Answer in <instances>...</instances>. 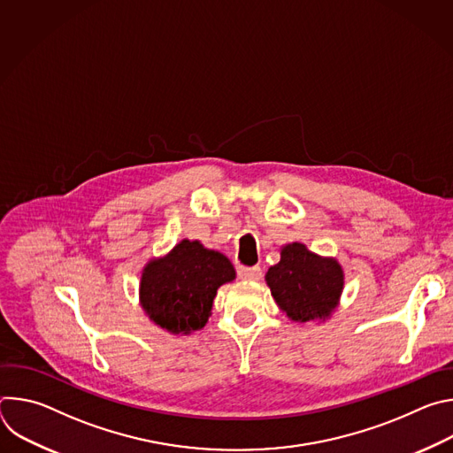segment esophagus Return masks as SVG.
Wrapping results in <instances>:
<instances>
[{
    "instance_id": "esophagus-1",
    "label": "esophagus",
    "mask_w": 453,
    "mask_h": 453,
    "mask_svg": "<svg viewBox=\"0 0 453 453\" xmlns=\"http://www.w3.org/2000/svg\"><path fill=\"white\" fill-rule=\"evenodd\" d=\"M238 276L240 280H247V281H257L262 278V269L260 267H240L238 269Z\"/></svg>"
}]
</instances>
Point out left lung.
Listing matches in <instances>:
<instances>
[{
  "instance_id": "obj_1",
  "label": "left lung",
  "mask_w": 453,
  "mask_h": 453,
  "mask_svg": "<svg viewBox=\"0 0 453 453\" xmlns=\"http://www.w3.org/2000/svg\"><path fill=\"white\" fill-rule=\"evenodd\" d=\"M265 281L288 319L326 320L341 301L344 271L335 257H322L294 242L281 247V260L267 271Z\"/></svg>"
}]
</instances>
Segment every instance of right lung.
Instances as JSON below:
<instances>
[{
	"instance_id": "obj_1",
	"label": "right lung",
	"mask_w": 453,
	"mask_h": 453,
	"mask_svg": "<svg viewBox=\"0 0 453 453\" xmlns=\"http://www.w3.org/2000/svg\"><path fill=\"white\" fill-rule=\"evenodd\" d=\"M236 278L227 257L197 240H180L166 256L150 260L140 283L149 319L173 335L206 326L217 290Z\"/></svg>"
}]
</instances>
